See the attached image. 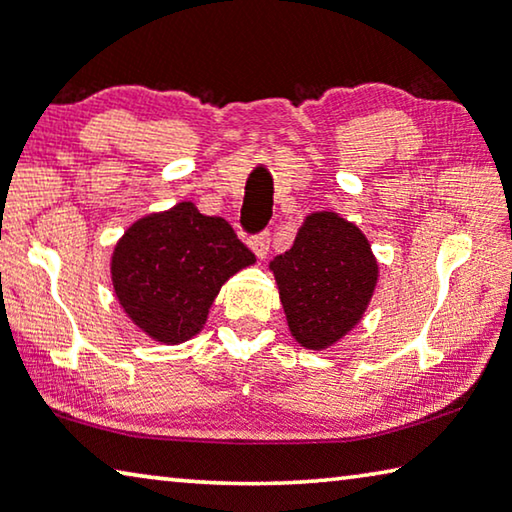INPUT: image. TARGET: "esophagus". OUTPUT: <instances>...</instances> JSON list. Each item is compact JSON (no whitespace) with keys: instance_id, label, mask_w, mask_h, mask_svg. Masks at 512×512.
Wrapping results in <instances>:
<instances>
[{"instance_id":"obj_1","label":"esophagus","mask_w":512,"mask_h":512,"mask_svg":"<svg viewBox=\"0 0 512 512\" xmlns=\"http://www.w3.org/2000/svg\"><path fill=\"white\" fill-rule=\"evenodd\" d=\"M269 243H271V234L262 232V234H257V237L250 239L248 246H250V250H253L257 259H264L266 253H269Z\"/></svg>"}]
</instances>
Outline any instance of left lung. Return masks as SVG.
Masks as SVG:
<instances>
[{"label": "left lung", "instance_id": "8db88e82", "mask_svg": "<svg viewBox=\"0 0 512 512\" xmlns=\"http://www.w3.org/2000/svg\"><path fill=\"white\" fill-rule=\"evenodd\" d=\"M291 337L326 351L362 321L378 285V259L369 239L337 212H312L294 246L269 264Z\"/></svg>", "mask_w": 512, "mask_h": 512}]
</instances>
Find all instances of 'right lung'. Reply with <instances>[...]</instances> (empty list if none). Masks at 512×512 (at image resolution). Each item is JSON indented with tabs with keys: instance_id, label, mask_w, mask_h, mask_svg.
<instances>
[{
	"instance_id": "add662e5",
	"label": "right lung",
	"mask_w": 512,
	"mask_h": 512,
	"mask_svg": "<svg viewBox=\"0 0 512 512\" xmlns=\"http://www.w3.org/2000/svg\"><path fill=\"white\" fill-rule=\"evenodd\" d=\"M253 264L225 218L182 200L127 227L111 253V285L136 328L175 346L205 328L218 291Z\"/></svg>"
}]
</instances>
